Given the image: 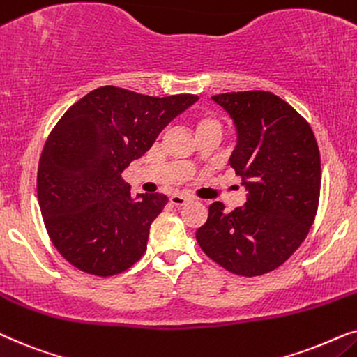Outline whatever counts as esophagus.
Returning <instances> with one entry per match:
<instances>
[{
	"label": "esophagus",
	"mask_w": 357,
	"mask_h": 357,
	"mask_svg": "<svg viewBox=\"0 0 357 357\" xmlns=\"http://www.w3.org/2000/svg\"><path fill=\"white\" fill-rule=\"evenodd\" d=\"M188 201H189V197L184 196V194H173V196L169 197V202L173 204V206H176V207L184 206V204H186Z\"/></svg>",
	"instance_id": "esophagus-1"
}]
</instances>
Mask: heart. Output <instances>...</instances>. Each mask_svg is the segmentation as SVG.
<instances>
[{
    "mask_svg": "<svg viewBox=\"0 0 357 357\" xmlns=\"http://www.w3.org/2000/svg\"><path fill=\"white\" fill-rule=\"evenodd\" d=\"M194 123H196V130L201 132V130H206V129H211V127H220V121H218V117L213 116V114H199V116L194 119Z\"/></svg>",
    "mask_w": 357,
    "mask_h": 357,
    "instance_id": "b5f03b06",
    "label": "heart"
}]
</instances>
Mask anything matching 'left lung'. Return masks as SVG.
Here are the masks:
<instances>
[{"instance_id":"1","label":"left lung","mask_w":357,"mask_h":357,"mask_svg":"<svg viewBox=\"0 0 357 357\" xmlns=\"http://www.w3.org/2000/svg\"><path fill=\"white\" fill-rule=\"evenodd\" d=\"M234 119L236 146L230 166L246 188L245 206H208L196 240L230 273L253 278L291 258L315 220L320 199V151L312 127L269 91L212 96Z\"/></svg>"}]
</instances>
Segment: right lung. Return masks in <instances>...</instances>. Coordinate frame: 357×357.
I'll use <instances>...</instances> for the list:
<instances>
[{
  "label": "right lung",
  "mask_w": 357,
  "mask_h": 357,
  "mask_svg": "<svg viewBox=\"0 0 357 357\" xmlns=\"http://www.w3.org/2000/svg\"><path fill=\"white\" fill-rule=\"evenodd\" d=\"M197 99L101 86L56 122L40 155L37 197L52 243L76 269L107 278L144 256L151 222L168 197H134L122 171Z\"/></svg>",
  "instance_id": "obj_1"
}]
</instances>
